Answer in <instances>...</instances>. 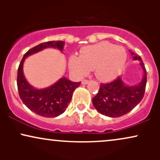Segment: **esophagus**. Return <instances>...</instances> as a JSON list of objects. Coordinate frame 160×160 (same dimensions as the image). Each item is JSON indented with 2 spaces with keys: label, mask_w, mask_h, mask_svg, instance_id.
Here are the masks:
<instances>
[{
  "label": "esophagus",
  "mask_w": 160,
  "mask_h": 160,
  "mask_svg": "<svg viewBox=\"0 0 160 160\" xmlns=\"http://www.w3.org/2000/svg\"><path fill=\"white\" fill-rule=\"evenodd\" d=\"M82 84H87L89 82V80H82Z\"/></svg>",
  "instance_id": "34e87169"
}]
</instances>
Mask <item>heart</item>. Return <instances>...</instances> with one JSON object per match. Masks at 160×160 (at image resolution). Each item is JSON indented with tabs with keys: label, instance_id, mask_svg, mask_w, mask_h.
<instances>
[{
	"label": "heart",
	"instance_id": "heart-1",
	"mask_svg": "<svg viewBox=\"0 0 160 160\" xmlns=\"http://www.w3.org/2000/svg\"><path fill=\"white\" fill-rule=\"evenodd\" d=\"M126 61V52L122 47L102 42L84 47L80 56H71L69 68L79 78L95 68L97 78L102 81H110L121 74Z\"/></svg>",
	"mask_w": 160,
	"mask_h": 160
}]
</instances>
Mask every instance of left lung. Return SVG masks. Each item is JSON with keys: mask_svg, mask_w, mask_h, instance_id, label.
I'll use <instances>...</instances> for the list:
<instances>
[{"mask_svg": "<svg viewBox=\"0 0 160 160\" xmlns=\"http://www.w3.org/2000/svg\"><path fill=\"white\" fill-rule=\"evenodd\" d=\"M134 60L141 62L144 71L143 78L138 85L127 86L120 77L108 83H101L98 92L92 98L95 109L102 114L118 117L131 111L144 97L147 83V71L140 56L132 52Z\"/></svg>", "mask_w": 160, "mask_h": 160, "instance_id": "8db88e82", "label": "left lung"}]
</instances>
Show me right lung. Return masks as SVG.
I'll use <instances>...</instances> for the list:
<instances>
[{"instance_id":"1","label":"right lung","mask_w":160,"mask_h":160,"mask_svg":"<svg viewBox=\"0 0 160 160\" xmlns=\"http://www.w3.org/2000/svg\"><path fill=\"white\" fill-rule=\"evenodd\" d=\"M64 41H48L29 49L20 62L17 74V87L21 100L25 106L38 115L44 117H56L63 113L68 106L73 92L80 82H74L62 78L49 87L38 89L27 82L23 74V63L25 58L43 49L56 48L62 52Z\"/></svg>"}]
</instances>
